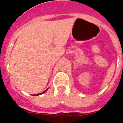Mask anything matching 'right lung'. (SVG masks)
Segmentation results:
<instances>
[{
  "label": "right lung",
  "mask_w": 123,
  "mask_h": 123,
  "mask_svg": "<svg viewBox=\"0 0 123 123\" xmlns=\"http://www.w3.org/2000/svg\"><path fill=\"white\" fill-rule=\"evenodd\" d=\"M48 89L49 88H47V90H45V91H44V92H43L42 93H39V94H33V96H37V95H40V94H43L44 93H45L46 92H47V90H48Z\"/></svg>",
  "instance_id": "add662e5"
}]
</instances>
